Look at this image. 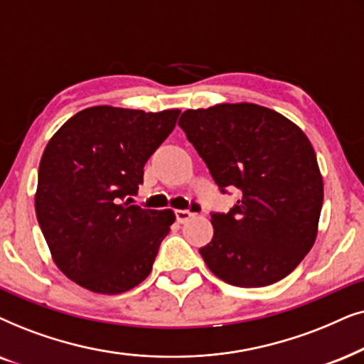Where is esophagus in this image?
<instances>
[{
    "mask_svg": "<svg viewBox=\"0 0 364 364\" xmlns=\"http://www.w3.org/2000/svg\"><path fill=\"white\" fill-rule=\"evenodd\" d=\"M174 216H176L178 223H186L188 220H191L193 218V213L188 210H176L174 211Z\"/></svg>",
    "mask_w": 364,
    "mask_h": 364,
    "instance_id": "obj_1",
    "label": "esophagus"
}]
</instances>
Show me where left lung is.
<instances>
[{
  "label": "left lung",
  "instance_id": "1",
  "mask_svg": "<svg viewBox=\"0 0 364 364\" xmlns=\"http://www.w3.org/2000/svg\"><path fill=\"white\" fill-rule=\"evenodd\" d=\"M221 193L238 190L228 213H211L200 253L228 284L261 288L288 276L313 248L323 206L316 154L301 129L253 103L188 109L178 121Z\"/></svg>",
  "mask_w": 364,
  "mask_h": 364
}]
</instances>
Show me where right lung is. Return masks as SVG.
I'll return each mask as SVG.
<instances>
[{
  "mask_svg": "<svg viewBox=\"0 0 364 364\" xmlns=\"http://www.w3.org/2000/svg\"><path fill=\"white\" fill-rule=\"evenodd\" d=\"M179 113L93 106L71 116L46 144L36 218L56 266L80 287L118 294L151 273L176 216L125 198L136 195L144 164Z\"/></svg>",
  "mask_w": 364,
  "mask_h": 364,
  "instance_id": "obj_1",
  "label": "right lung"
}]
</instances>
